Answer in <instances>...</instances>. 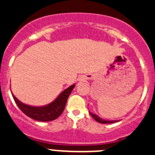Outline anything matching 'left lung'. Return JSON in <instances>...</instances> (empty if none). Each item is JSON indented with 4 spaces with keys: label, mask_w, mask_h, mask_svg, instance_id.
<instances>
[{
    "label": "left lung",
    "mask_w": 155,
    "mask_h": 155,
    "mask_svg": "<svg viewBox=\"0 0 155 155\" xmlns=\"http://www.w3.org/2000/svg\"><path fill=\"white\" fill-rule=\"evenodd\" d=\"M89 113H90V115L93 117L95 121H97V122H99V123H102V124H111V123H115V122H117V121H110V120L103 119V118H100L98 115H95V114L91 113V112H89Z\"/></svg>",
    "instance_id": "8db88e82"
}]
</instances>
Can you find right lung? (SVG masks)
I'll return each mask as SVG.
<instances>
[{"instance_id":"obj_1","label":"right lung","mask_w":155,"mask_h":155,"mask_svg":"<svg viewBox=\"0 0 155 155\" xmlns=\"http://www.w3.org/2000/svg\"><path fill=\"white\" fill-rule=\"evenodd\" d=\"M75 84L64 90L58 97L50 104L43 107H33L25 104L18 101L12 93L13 99L18 108L27 116L39 121H50L58 118L63 112L66 106L69 95L74 88Z\"/></svg>"}]
</instances>
